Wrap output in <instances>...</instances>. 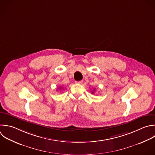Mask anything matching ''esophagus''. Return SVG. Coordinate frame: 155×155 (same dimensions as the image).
Returning a JSON list of instances; mask_svg holds the SVG:
<instances>
[{"label": "esophagus", "mask_w": 155, "mask_h": 155, "mask_svg": "<svg viewBox=\"0 0 155 155\" xmlns=\"http://www.w3.org/2000/svg\"><path fill=\"white\" fill-rule=\"evenodd\" d=\"M83 82L82 81H76V84H81Z\"/></svg>", "instance_id": "1"}]
</instances>
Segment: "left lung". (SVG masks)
<instances>
[{"label":"left lung","mask_w":155,"mask_h":155,"mask_svg":"<svg viewBox=\"0 0 155 155\" xmlns=\"http://www.w3.org/2000/svg\"><path fill=\"white\" fill-rule=\"evenodd\" d=\"M92 93H94V92H93V91H92Z\"/></svg>","instance_id":"obj_1"}]
</instances>
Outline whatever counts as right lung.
I'll return each mask as SVG.
<instances>
[{
	"mask_svg": "<svg viewBox=\"0 0 155 155\" xmlns=\"http://www.w3.org/2000/svg\"><path fill=\"white\" fill-rule=\"evenodd\" d=\"M60 89H61V88H59V90H60Z\"/></svg>",
	"mask_w": 155,
	"mask_h": 155,
	"instance_id": "right-lung-1",
	"label": "right lung"
}]
</instances>
